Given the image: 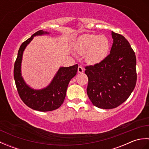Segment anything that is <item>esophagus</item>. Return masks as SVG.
I'll return each instance as SVG.
<instances>
[{"mask_svg":"<svg viewBox=\"0 0 149 149\" xmlns=\"http://www.w3.org/2000/svg\"><path fill=\"white\" fill-rule=\"evenodd\" d=\"M77 71L79 73H83L84 72V68H83V66H78V68H77Z\"/></svg>","mask_w":149,"mask_h":149,"instance_id":"esophagus-1","label":"esophagus"}]
</instances>
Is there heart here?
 <instances>
[{
    "mask_svg": "<svg viewBox=\"0 0 149 149\" xmlns=\"http://www.w3.org/2000/svg\"><path fill=\"white\" fill-rule=\"evenodd\" d=\"M109 47V41L106 36L88 34L81 38L77 52L80 54H86L85 59L88 63L96 64L106 58Z\"/></svg>",
    "mask_w": 149,
    "mask_h": 149,
    "instance_id": "heart-1",
    "label": "heart"
}]
</instances>
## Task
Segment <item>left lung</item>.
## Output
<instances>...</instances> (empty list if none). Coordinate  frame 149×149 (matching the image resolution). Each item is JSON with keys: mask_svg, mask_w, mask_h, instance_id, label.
Wrapping results in <instances>:
<instances>
[{"mask_svg": "<svg viewBox=\"0 0 149 149\" xmlns=\"http://www.w3.org/2000/svg\"><path fill=\"white\" fill-rule=\"evenodd\" d=\"M110 54L102 61L85 66L87 94L95 106L113 109L128 99L137 80L135 53L125 37L111 32Z\"/></svg>", "mask_w": 149, "mask_h": 149, "instance_id": "left-lung-1", "label": "left lung"}]
</instances>
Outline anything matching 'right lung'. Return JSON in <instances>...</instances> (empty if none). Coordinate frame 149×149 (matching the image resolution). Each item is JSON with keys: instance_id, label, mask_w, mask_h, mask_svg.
I'll return each mask as SVG.
<instances>
[{"instance_id": "obj_1", "label": "right lung", "mask_w": 149, "mask_h": 149, "mask_svg": "<svg viewBox=\"0 0 149 149\" xmlns=\"http://www.w3.org/2000/svg\"><path fill=\"white\" fill-rule=\"evenodd\" d=\"M43 34L48 33L40 30L22 43L14 65V79L19 96L26 105L39 111H50L59 108L64 102L68 83L76 75L78 65L60 68L49 86L43 90H34L28 86L21 76L22 54L34 36Z\"/></svg>"}]
</instances>
